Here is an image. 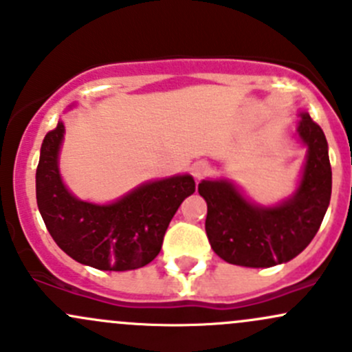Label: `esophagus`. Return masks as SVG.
Listing matches in <instances>:
<instances>
[{
	"mask_svg": "<svg viewBox=\"0 0 352 352\" xmlns=\"http://www.w3.org/2000/svg\"><path fill=\"white\" fill-rule=\"evenodd\" d=\"M208 172H209V165L206 162H196L192 165V175L196 180H201L202 177L208 175Z\"/></svg>",
	"mask_w": 352,
	"mask_h": 352,
	"instance_id": "obj_1",
	"label": "esophagus"
}]
</instances>
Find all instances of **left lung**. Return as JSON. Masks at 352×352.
<instances>
[{
  "label": "left lung",
  "instance_id": "obj_1",
  "mask_svg": "<svg viewBox=\"0 0 352 352\" xmlns=\"http://www.w3.org/2000/svg\"><path fill=\"white\" fill-rule=\"evenodd\" d=\"M296 133L307 146L296 190L274 206L252 202L228 179L202 180L199 194L208 204L206 233L216 255L243 267L285 264L317 235L332 194V170L324 131L300 110Z\"/></svg>",
  "mask_w": 352,
  "mask_h": 352
}]
</instances>
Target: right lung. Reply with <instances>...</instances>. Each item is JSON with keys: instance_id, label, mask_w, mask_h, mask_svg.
Masks as SVG:
<instances>
[{"instance_id": "right-lung-1", "label": "right lung", "mask_w": 352, "mask_h": 352, "mask_svg": "<svg viewBox=\"0 0 352 352\" xmlns=\"http://www.w3.org/2000/svg\"><path fill=\"white\" fill-rule=\"evenodd\" d=\"M65 124L44 138L35 173V194L49 233L71 258L100 271H133L160 254L166 228L186 197L192 175H173L134 187L109 204L81 201L67 190L59 172Z\"/></svg>"}]
</instances>
